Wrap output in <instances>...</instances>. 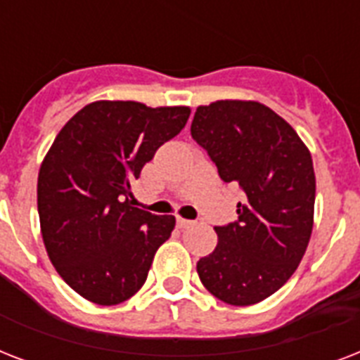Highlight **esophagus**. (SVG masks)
I'll return each mask as SVG.
<instances>
[{
  "mask_svg": "<svg viewBox=\"0 0 360 360\" xmlns=\"http://www.w3.org/2000/svg\"><path fill=\"white\" fill-rule=\"evenodd\" d=\"M177 226L179 228H191V226H194V220H188V219H177Z\"/></svg>",
  "mask_w": 360,
  "mask_h": 360,
  "instance_id": "34e87169",
  "label": "esophagus"
}]
</instances>
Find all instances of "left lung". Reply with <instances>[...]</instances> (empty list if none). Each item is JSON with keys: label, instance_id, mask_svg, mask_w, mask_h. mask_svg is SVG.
I'll list each match as a JSON object with an SVG mask.
<instances>
[{"label": "left lung", "instance_id": "1", "mask_svg": "<svg viewBox=\"0 0 360 360\" xmlns=\"http://www.w3.org/2000/svg\"><path fill=\"white\" fill-rule=\"evenodd\" d=\"M191 134L220 179L243 192L237 220L214 226L219 245L198 262L200 280L228 304H256L278 291L304 256L316 202L312 157L291 124L252 101L200 106Z\"/></svg>", "mask_w": 360, "mask_h": 360}]
</instances>
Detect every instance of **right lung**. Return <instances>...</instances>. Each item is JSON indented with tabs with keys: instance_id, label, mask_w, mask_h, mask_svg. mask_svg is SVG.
Masks as SVG:
<instances>
[{
	"instance_id": "right-lung-1",
	"label": "right lung",
	"mask_w": 360,
	"mask_h": 360,
	"mask_svg": "<svg viewBox=\"0 0 360 360\" xmlns=\"http://www.w3.org/2000/svg\"><path fill=\"white\" fill-rule=\"evenodd\" d=\"M188 115L186 106L98 101L56 136L37 183L42 239L59 276L87 301L130 299L172 236L175 217L134 207L130 185Z\"/></svg>"
}]
</instances>
